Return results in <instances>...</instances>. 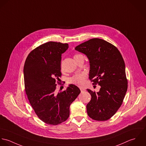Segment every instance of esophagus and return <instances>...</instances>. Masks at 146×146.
<instances>
[{"label": "esophagus", "instance_id": "esophagus-1", "mask_svg": "<svg viewBox=\"0 0 146 146\" xmlns=\"http://www.w3.org/2000/svg\"><path fill=\"white\" fill-rule=\"evenodd\" d=\"M80 90H81V92H83L85 91V90L84 88H80Z\"/></svg>", "mask_w": 146, "mask_h": 146}]
</instances>
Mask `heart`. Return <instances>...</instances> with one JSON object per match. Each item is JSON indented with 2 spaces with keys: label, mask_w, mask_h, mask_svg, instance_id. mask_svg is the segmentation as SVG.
I'll return each instance as SVG.
<instances>
[{
  "label": "heart",
  "mask_w": 146,
  "mask_h": 146,
  "mask_svg": "<svg viewBox=\"0 0 146 146\" xmlns=\"http://www.w3.org/2000/svg\"><path fill=\"white\" fill-rule=\"evenodd\" d=\"M77 55H76L75 56H77ZM86 79V74L84 73H81L77 74L74 76L70 77L68 81L70 84H74L78 86H83L85 84Z\"/></svg>",
  "instance_id": "1"
}]
</instances>
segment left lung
Wrapping results in <instances>:
<instances>
[{"instance_id": "8db88e82", "label": "left lung", "mask_w": 146, "mask_h": 146, "mask_svg": "<svg viewBox=\"0 0 146 146\" xmlns=\"http://www.w3.org/2000/svg\"><path fill=\"white\" fill-rule=\"evenodd\" d=\"M86 55L90 63L89 78L100 86L99 92L87 89L91 96L86 106L88 116L106 121L121 107L127 89L125 65L116 47L99 38H93L76 47Z\"/></svg>"}]
</instances>
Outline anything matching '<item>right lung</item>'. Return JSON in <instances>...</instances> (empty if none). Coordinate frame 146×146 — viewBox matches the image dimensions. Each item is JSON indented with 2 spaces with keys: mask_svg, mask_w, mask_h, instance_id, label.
<instances>
[{
  "mask_svg": "<svg viewBox=\"0 0 146 146\" xmlns=\"http://www.w3.org/2000/svg\"><path fill=\"white\" fill-rule=\"evenodd\" d=\"M68 47L67 43L47 42L31 51L24 64L28 100L39 118L49 125H58L68 118L70 106L81 92L73 84L65 91H56V80L61 76V54Z\"/></svg>",
  "mask_w": 146,
  "mask_h": 146,
  "instance_id": "right-lung-1",
  "label": "right lung"
}]
</instances>
